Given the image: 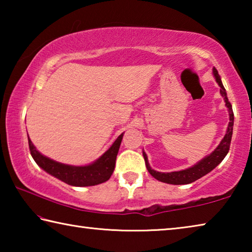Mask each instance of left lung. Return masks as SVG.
<instances>
[{
    "instance_id": "left-lung-1",
    "label": "left lung",
    "mask_w": 252,
    "mask_h": 252,
    "mask_svg": "<svg viewBox=\"0 0 252 252\" xmlns=\"http://www.w3.org/2000/svg\"><path fill=\"white\" fill-rule=\"evenodd\" d=\"M212 73H213V76H215L217 83L219 84L220 94L222 95L223 100L225 102V106H227L228 112H229V125L223 139L221 140L219 146L217 147L215 150L210 153V155L204 157L202 160L197 162V163L192 165V167L185 170H180V171H174V172H159V171H156V170H153L150 167V164H149L147 153L143 151L142 153H143L144 161H146L148 171L153 178H156L157 180L164 183H169V185H189V183L194 182L195 180H198V179L202 178L203 176H206L207 173L212 171L217 165L221 163V161L224 159V157L227 156V153L229 152L230 143H231V138H232V130H233V120H234L233 111H232L231 103H230L228 100L227 92H225V89L223 87L222 82H221L220 75L216 67H213L212 69Z\"/></svg>"
}]
</instances>
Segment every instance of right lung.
<instances>
[{
    "label": "right lung",
    "instance_id": "1",
    "mask_svg": "<svg viewBox=\"0 0 252 252\" xmlns=\"http://www.w3.org/2000/svg\"><path fill=\"white\" fill-rule=\"evenodd\" d=\"M123 134L125 132L118 136L116 141L111 144V147L99 159L87 165H70L54 161L37 151L29 136L28 140L32 158L45 172L70 186L90 187L108 181L112 176Z\"/></svg>",
    "mask_w": 252,
    "mask_h": 252
}]
</instances>
